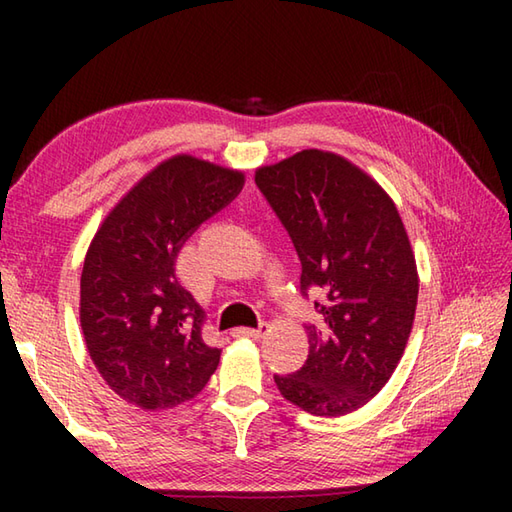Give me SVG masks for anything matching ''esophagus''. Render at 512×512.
Returning <instances> with one entry per match:
<instances>
[{
    "mask_svg": "<svg viewBox=\"0 0 512 512\" xmlns=\"http://www.w3.org/2000/svg\"><path fill=\"white\" fill-rule=\"evenodd\" d=\"M268 325H259V328H235L231 334L235 336V339H259V336L266 334Z\"/></svg>",
    "mask_w": 512,
    "mask_h": 512,
    "instance_id": "obj_1",
    "label": "esophagus"
}]
</instances>
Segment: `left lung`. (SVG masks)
<instances>
[{
	"instance_id": "left-lung-1",
	"label": "left lung",
	"mask_w": 512,
	"mask_h": 512,
	"mask_svg": "<svg viewBox=\"0 0 512 512\" xmlns=\"http://www.w3.org/2000/svg\"><path fill=\"white\" fill-rule=\"evenodd\" d=\"M314 288L321 325H308V361L275 376L281 396L336 418L372 400L405 352L418 303V268L394 200L350 160L303 149L255 171Z\"/></svg>"
}]
</instances>
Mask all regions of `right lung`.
I'll use <instances>...</instances> for the list:
<instances>
[{
	"mask_svg": "<svg viewBox=\"0 0 512 512\" xmlns=\"http://www.w3.org/2000/svg\"><path fill=\"white\" fill-rule=\"evenodd\" d=\"M244 187V173L178 154L107 213L81 273V330L103 380L129 405L173 409L220 363L204 310L176 277L182 244Z\"/></svg>",
	"mask_w": 512,
	"mask_h": 512,
	"instance_id": "1",
	"label": "right lung"
}]
</instances>
